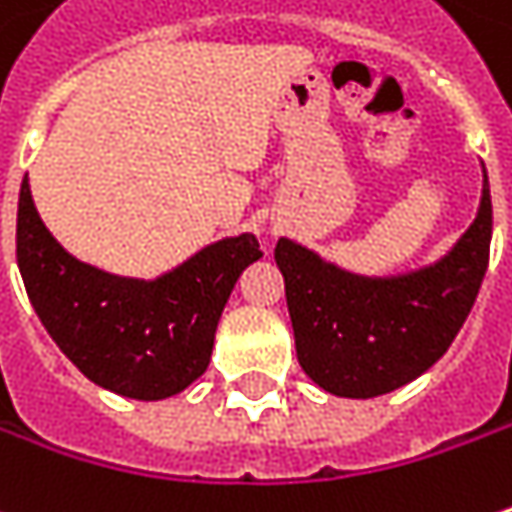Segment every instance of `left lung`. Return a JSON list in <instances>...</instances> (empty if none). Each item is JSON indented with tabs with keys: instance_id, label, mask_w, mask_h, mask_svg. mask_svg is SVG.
<instances>
[{
	"instance_id": "left-lung-1",
	"label": "left lung",
	"mask_w": 512,
	"mask_h": 512,
	"mask_svg": "<svg viewBox=\"0 0 512 512\" xmlns=\"http://www.w3.org/2000/svg\"><path fill=\"white\" fill-rule=\"evenodd\" d=\"M493 203L430 269L401 278L346 275L292 240H278L286 306L303 372L341 398H375L415 381L450 349L476 303L490 260Z\"/></svg>"
}]
</instances>
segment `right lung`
<instances>
[{"mask_svg":"<svg viewBox=\"0 0 512 512\" xmlns=\"http://www.w3.org/2000/svg\"><path fill=\"white\" fill-rule=\"evenodd\" d=\"M257 257L255 234H240L154 283L114 278L56 243L28 177L19 189L16 260L39 321L85 378L125 398L160 401L206 372L220 312Z\"/></svg>","mask_w":512,"mask_h":512,"instance_id":"obj_1","label":"right lung"}]
</instances>
